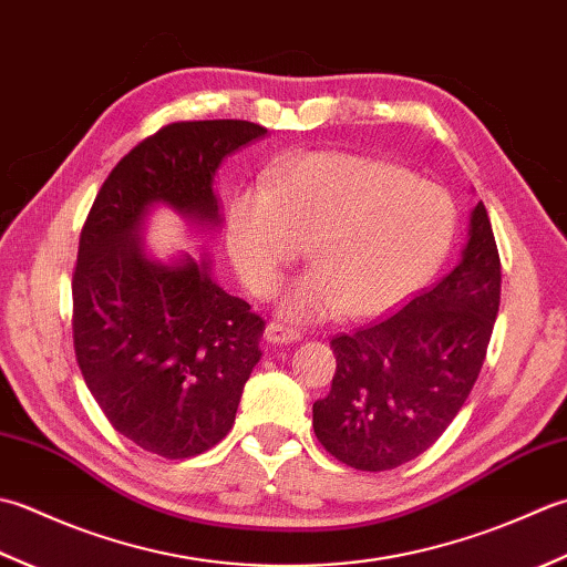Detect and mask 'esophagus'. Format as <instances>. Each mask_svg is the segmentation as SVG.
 Listing matches in <instances>:
<instances>
[{
  "label": "esophagus",
  "instance_id": "34e87169",
  "mask_svg": "<svg viewBox=\"0 0 567 567\" xmlns=\"http://www.w3.org/2000/svg\"><path fill=\"white\" fill-rule=\"evenodd\" d=\"M300 338H303V332L296 328H288L284 322H276V320L269 322L267 330H264V340L271 344H291V342H298Z\"/></svg>",
  "mask_w": 567,
  "mask_h": 567
}]
</instances>
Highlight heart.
Returning <instances> with one entry per match:
<instances>
[{
	"label": "heart",
	"instance_id": "obj_1",
	"mask_svg": "<svg viewBox=\"0 0 567 567\" xmlns=\"http://www.w3.org/2000/svg\"><path fill=\"white\" fill-rule=\"evenodd\" d=\"M457 225V203L437 183L391 161L322 152L286 161L267 190L239 193L227 245L257 296L274 293L308 249L313 271L281 293V316L372 318L433 279Z\"/></svg>",
	"mask_w": 567,
	"mask_h": 567
}]
</instances>
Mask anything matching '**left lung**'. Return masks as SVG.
<instances>
[{
  "label": "left lung",
  "mask_w": 567,
  "mask_h": 567,
  "mask_svg": "<svg viewBox=\"0 0 567 567\" xmlns=\"http://www.w3.org/2000/svg\"><path fill=\"white\" fill-rule=\"evenodd\" d=\"M499 298L502 261L480 200L453 271L389 318L332 338L338 369L330 394L313 403L320 445L362 472L425 453L475 386Z\"/></svg>",
  "instance_id": "8db88e82"
}]
</instances>
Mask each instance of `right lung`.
Returning <instances> with one entry per match:
<instances>
[{"mask_svg": "<svg viewBox=\"0 0 567 567\" xmlns=\"http://www.w3.org/2000/svg\"><path fill=\"white\" fill-rule=\"evenodd\" d=\"M264 134L245 120L164 126L112 168L80 235L78 367L112 429L161 457L200 455L229 433L261 360L264 320L213 281L210 259H148L146 215L168 205L193 225L217 227L215 173Z\"/></svg>", "mask_w": 567, "mask_h": 567, "instance_id": "obj_1", "label": "right lung"}]
</instances>
